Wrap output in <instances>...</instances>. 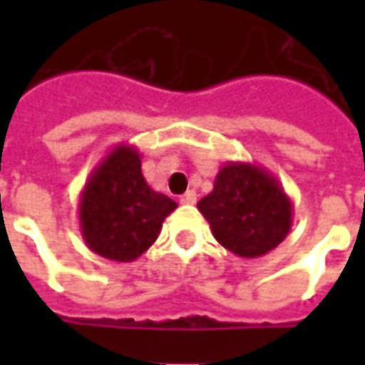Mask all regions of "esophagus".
Segmentation results:
<instances>
[{
  "mask_svg": "<svg viewBox=\"0 0 365 365\" xmlns=\"http://www.w3.org/2000/svg\"><path fill=\"white\" fill-rule=\"evenodd\" d=\"M180 201H182L183 205H193V203L197 201V193H195V191H193V190L185 191L182 197H180Z\"/></svg>",
  "mask_w": 365,
  "mask_h": 365,
  "instance_id": "34e87169",
  "label": "esophagus"
}]
</instances>
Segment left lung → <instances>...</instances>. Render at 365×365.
I'll list each match as a JSON object with an SVG mask.
<instances>
[{"label":"left lung","instance_id":"8db88e82","mask_svg":"<svg viewBox=\"0 0 365 365\" xmlns=\"http://www.w3.org/2000/svg\"><path fill=\"white\" fill-rule=\"evenodd\" d=\"M197 209L217 242L240 258L272 252L293 225V203L279 180L250 162L222 164Z\"/></svg>","mask_w":365,"mask_h":365}]
</instances>
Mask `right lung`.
Listing matches in <instances>:
<instances>
[{"instance_id":"obj_1","label":"right lung","mask_w":365,"mask_h":365,"mask_svg":"<svg viewBox=\"0 0 365 365\" xmlns=\"http://www.w3.org/2000/svg\"><path fill=\"white\" fill-rule=\"evenodd\" d=\"M143 154L120 143L91 170L80 193V232L91 252L133 262L150 248L178 203L146 183Z\"/></svg>"}]
</instances>
